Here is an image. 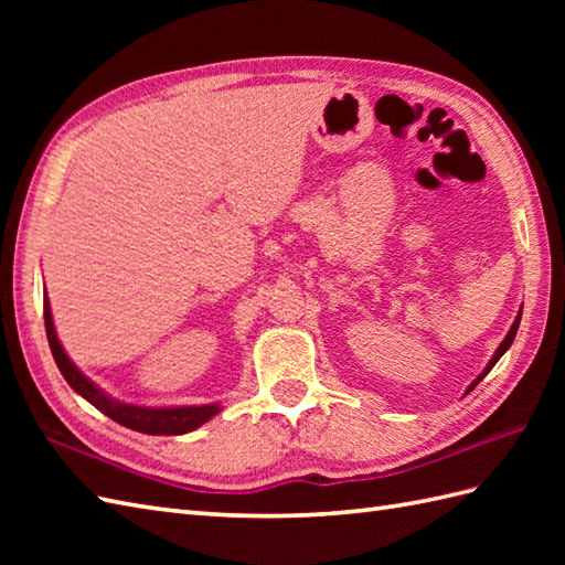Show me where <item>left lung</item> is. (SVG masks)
<instances>
[{"label": "left lung", "mask_w": 565, "mask_h": 565, "mask_svg": "<svg viewBox=\"0 0 565 565\" xmlns=\"http://www.w3.org/2000/svg\"><path fill=\"white\" fill-rule=\"evenodd\" d=\"M520 320H522V310H520V313H518V318H514V322H512V328H510V332L505 334V340H502V342H500V347H498V350H495V354H493V356H490V362H488V366H486V369L481 371V374H478V379H476V381L471 383V386H468V391H473V388L478 386V383H481V381H483V379L488 376V371H490V369H493V366L498 364V359H500L502 354H505V352L510 350V344L514 342V334H518V328H520ZM468 391H466V393H468Z\"/></svg>", "instance_id": "left-lung-1"}]
</instances>
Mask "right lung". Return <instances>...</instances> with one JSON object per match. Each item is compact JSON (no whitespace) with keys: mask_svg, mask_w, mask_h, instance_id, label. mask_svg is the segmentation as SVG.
<instances>
[{"mask_svg":"<svg viewBox=\"0 0 565 565\" xmlns=\"http://www.w3.org/2000/svg\"><path fill=\"white\" fill-rule=\"evenodd\" d=\"M43 316H45V334L47 344H51V352L60 374L65 376L72 391H77L84 401H89L97 411L109 415L114 423L124 425L128 429L142 431V435H186V431L201 427L209 423L213 415L221 413L218 403L211 405H177V407H148V405H134V403H121L106 395L97 383L89 381L82 371L72 364V359L65 354L63 344L57 340V332L53 326V313L51 303H43Z\"/></svg>","mask_w":565,"mask_h":565,"instance_id":"obj_1","label":"right lung"}]
</instances>
